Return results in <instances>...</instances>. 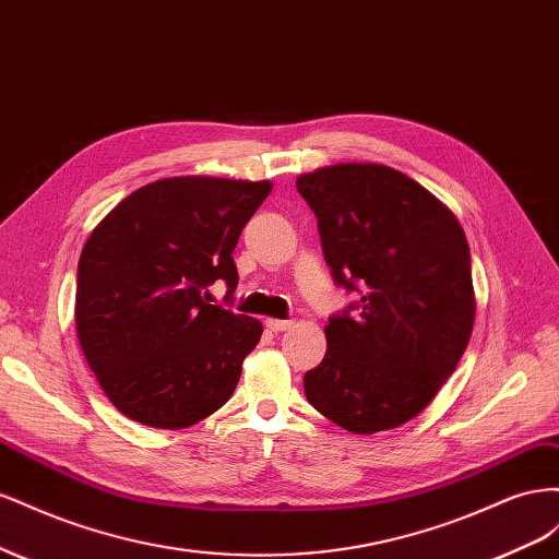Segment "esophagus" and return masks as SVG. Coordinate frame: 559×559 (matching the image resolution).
Masks as SVG:
<instances>
[{"mask_svg": "<svg viewBox=\"0 0 559 559\" xmlns=\"http://www.w3.org/2000/svg\"><path fill=\"white\" fill-rule=\"evenodd\" d=\"M292 324H294V321H289V319H265V329L273 331V333L292 329Z\"/></svg>", "mask_w": 559, "mask_h": 559, "instance_id": "34e87169", "label": "esophagus"}]
</instances>
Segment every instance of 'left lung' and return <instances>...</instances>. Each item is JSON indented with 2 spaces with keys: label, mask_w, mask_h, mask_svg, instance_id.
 I'll list each match as a JSON object with an SVG mask.
<instances>
[{
  "label": "left lung",
  "mask_w": 559,
  "mask_h": 559,
  "mask_svg": "<svg viewBox=\"0 0 559 559\" xmlns=\"http://www.w3.org/2000/svg\"><path fill=\"white\" fill-rule=\"evenodd\" d=\"M317 216L333 282L361 298L329 317L326 357L302 386L352 433L394 429L454 373L476 317L471 251L454 214L425 186L373 163L296 179Z\"/></svg>",
  "instance_id": "left-lung-1"
}]
</instances>
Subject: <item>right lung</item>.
<instances>
[{"label":"right lung","mask_w":559,"mask_h":559,"mask_svg":"<svg viewBox=\"0 0 559 559\" xmlns=\"http://www.w3.org/2000/svg\"><path fill=\"white\" fill-rule=\"evenodd\" d=\"M273 183L173 177L130 193L97 224L76 273V333L118 413L183 429L233 396L261 321L212 306L238 286L233 249Z\"/></svg>","instance_id":"right-lung-1"}]
</instances>
